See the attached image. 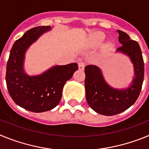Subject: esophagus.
I'll use <instances>...</instances> for the list:
<instances>
[{"instance_id": "34e87169", "label": "esophagus", "mask_w": 149, "mask_h": 149, "mask_svg": "<svg viewBox=\"0 0 149 149\" xmlns=\"http://www.w3.org/2000/svg\"><path fill=\"white\" fill-rule=\"evenodd\" d=\"M84 67H85V64L83 62H81V63H78V68L80 70H84Z\"/></svg>"}]
</instances>
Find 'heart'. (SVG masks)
<instances>
[{"mask_svg":"<svg viewBox=\"0 0 149 149\" xmlns=\"http://www.w3.org/2000/svg\"><path fill=\"white\" fill-rule=\"evenodd\" d=\"M105 39H106V36H105L104 34L101 32H98L95 33L93 35V36L91 37L90 39V45L93 48H97V47H99L100 45L103 44V42H104ZM113 47V44L111 42H108L105 44L104 48L105 51H109V50H111Z\"/></svg>","mask_w":149,"mask_h":149,"instance_id":"1","label":"heart"}]
</instances>
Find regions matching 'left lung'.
<instances>
[{
	"instance_id": "8db88e82",
	"label": "left lung",
	"mask_w": 149,
	"mask_h": 149,
	"mask_svg": "<svg viewBox=\"0 0 149 149\" xmlns=\"http://www.w3.org/2000/svg\"><path fill=\"white\" fill-rule=\"evenodd\" d=\"M119 41L122 46L116 52L130 58L134 69L131 84L124 89H116L105 81L101 68L93 65L85 67L86 98L91 108L98 113L113 116L132 106L138 98L144 79V62L139 44L126 33L118 30Z\"/></svg>"
}]
</instances>
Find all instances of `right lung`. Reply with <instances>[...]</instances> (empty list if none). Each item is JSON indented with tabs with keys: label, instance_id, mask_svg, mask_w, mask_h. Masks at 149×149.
Here are the masks:
<instances>
[{
	"label": "right lung",
	"instance_id": "right-lung-1",
	"mask_svg": "<svg viewBox=\"0 0 149 149\" xmlns=\"http://www.w3.org/2000/svg\"><path fill=\"white\" fill-rule=\"evenodd\" d=\"M51 29V26H42L27 30L13 44L6 65V82L11 98L17 105L34 113L48 111L57 106L65 82L78 69L77 63H73L54 65L38 75L25 73L26 51Z\"/></svg>",
	"mask_w": 149,
	"mask_h": 149
}]
</instances>
